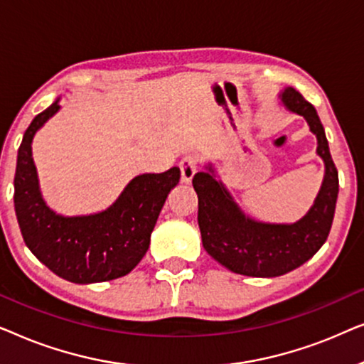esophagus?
Instances as JSON below:
<instances>
[{"mask_svg":"<svg viewBox=\"0 0 364 364\" xmlns=\"http://www.w3.org/2000/svg\"><path fill=\"white\" fill-rule=\"evenodd\" d=\"M197 166H198V157L196 154H187V156L182 157V161L178 162V167H181L183 182L188 183L192 181V177L196 176L197 172Z\"/></svg>","mask_w":364,"mask_h":364,"instance_id":"obj_1","label":"esophagus"}]
</instances>
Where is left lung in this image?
Returning <instances> with one entry per match:
<instances>
[{"label":"left lung","instance_id":"left-lung-1","mask_svg":"<svg viewBox=\"0 0 364 364\" xmlns=\"http://www.w3.org/2000/svg\"><path fill=\"white\" fill-rule=\"evenodd\" d=\"M282 101L291 112L306 119L318 139V156L325 161V181L315 203L291 225L262 223L245 217L222 182L208 172L192 178L198 197V227L203 248L228 270L248 277H280L295 270L320 250L331 230L338 198V171L316 109L295 89L288 87Z\"/></svg>","mask_w":364,"mask_h":364}]
</instances>
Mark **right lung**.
Segmentation results:
<instances>
[{
  "instance_id": "1",
  "label": "right lung",
  "mask_w": 364,
  "mask_h": 364,
  "mask_svg": "<svg viewBox=\"0 0 364 364\" xmlns=\"http://www.w3.org/2000/svg\"><path fill=\"white\" fill-rule=\"evenodd\" d=\"M58 109L56 101L38 114L18 149L14 210L24 243L39 262L68 282L97 283L127 275L146 255L164 202L181 181V168L137 176L104 212L58 215L43 200L31 157L34 134Z\"/></svg>"
}]
</instances>
